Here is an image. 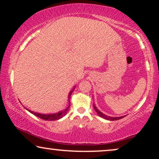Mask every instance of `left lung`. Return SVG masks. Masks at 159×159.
I'll return each mask as SVG.
<instances>
[{
    "label": "left lung",
    "instance_id": "obj_1",
    "mask_svg": "<svg viewBox=\"0 0 159 159\" xmlns=\"http://www.w3.org/2000/svg\"><path fill=\"white\" fill-rule=\"evenodd\" d=\"M93 108H94V109L95 111V112L97 113V114L99 116H101V118L103 119H105L106 120H109V121H115V120H119V119H122L125 117V116H118V117H112V116H107V115L104 114L103 113H102L101 111H99L98 108L96 106L94 103H93Z\"/></svg>",
    "mask_w": 159,
    "mask_h": 159
}]
</instances>
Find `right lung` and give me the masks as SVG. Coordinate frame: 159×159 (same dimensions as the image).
<instances>
[{
	"instance_id": "obj_1",
	"label": "right lung",
	"mask_w": 159,
	"mask_h": 159,
	"mask_svg": "<svg viewBox=\"0 0 159 159\" xmlns=\"http://www.w3.org/2000/svg\"><path fill=\"white\" fill-rule=\"evenodd\" d=\"M75 87L70 91V92H69V95H68V106H67L65 109L60 111H58L57 113H53V114H40V113L32 111L28 109V108H25V107H24V108H25L26 110H27L28 111H30L31 114H34V116H38V117H39V118H40L42 119H44V120H48V121L58 120V119L62 118L63 116H64L65 115L67 114V112H68L69 107H70V97H71V93H72L74 90H75Z\"/></svg>"
}]
</instances>
